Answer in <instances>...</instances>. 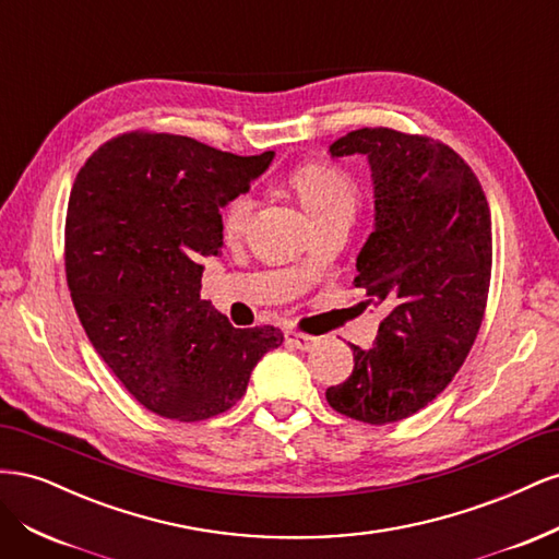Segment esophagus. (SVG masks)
<instances>
[{
	"mask_svg": "<svg viewBox=\"0 0 559 559\" xmlns=\"http://www.w3.org/2000/svg\"><path fill=\"white\" fill-rule=\"evenodd\" d=\"M284 341H286V345H292L296 349H312L319 343V337L308 335V333H300V331H286L284 333Z\"/></svg>",
	"mask_w": 559,
	"mask_h": 559,
	"instance_id": "obj_1",
	"label": "esophagus"
}]
</instances>
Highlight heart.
Listing matches in <instances>:
<instances>
[{
    "mask_svg": "<svg viewBox=\"0 0 559 559\" xmlns=\"http://www.w3.org/2000/svg\"><path fill=\"white\" fill-rule=\"evenodd\" d=\"M306 210L317 226L331 218H352L359 207V183L347 170L331 163H306L289 177ZM253 212V195L249 191L235 193L222 210V230L226 238H238L247 228Z\"/></svg>",
    "mask_w": 559,
    "mask_h": 559,
    "instance_id": "obj_1",
    "label": "heart"
}]
</instances>
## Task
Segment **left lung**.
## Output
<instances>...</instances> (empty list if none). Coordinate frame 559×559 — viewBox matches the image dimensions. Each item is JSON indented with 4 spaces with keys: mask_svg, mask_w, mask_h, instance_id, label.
Masks as SVG:
<instances>
[{
    "mask_svg": "<svg viewBox=\"0 0 559 559\" xmlns=\"http://www.w3.org/2000/svg\"><path fill=\"white\" fill-rule=\"evenodd\" d=\"M368 156L376 230L354 286L384 308L376 345H352L354 370L326 389L333 411L366 425L415 415L452 382L480 331L492 275L483 186L454 148L427 134L361 128L331 156Z\"/></svg>",
    "mask_w": 559,
    "mask_h": 559,
    "instance_id": "1",
    "label": "left lung"
}]
</instances>
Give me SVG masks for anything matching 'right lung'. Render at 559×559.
I'll return each mask as SVG.
<instances>
[{
  "label": "right lung",
  "instance_id": "obj_1",
  "mask_svg": "<svg viewBox=\"0 0 559 559\" xmlns=\"http://www.w3.org/2000/svg\"><path fill=\"white\" fill-rule=\"evenodd\" d=\"M273 160L170 132L111 138L79 170L64 222V275L95 352L146 411L200 421L247 392L282 345L275 326L235 329L200 298L202 257L222 253L218 207Z\"/></svg>",
  "mask_w": 559,
  "mask_h": 559
}]
</instances>
